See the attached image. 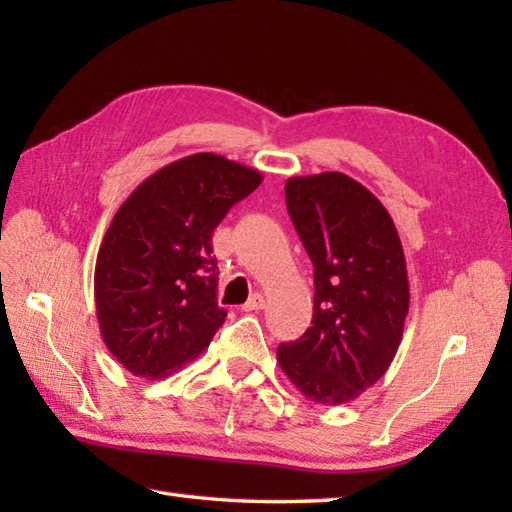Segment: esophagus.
Returning a JSON list of instances; mask_svg holds the SVG:
<instances>
[{"label":"esophagus","mask_w":512,"mask_h":512,"mask_svg":"<svg viewBox=\"0 0 512 512\" xmlns=\"http://www.w3.org/2000/svg\"><path fill=\"white\" fill-rule=\"evenodd\" d=\"M266 308V299L264 295H259V292H255V295H250V299L244 303L242 310L244 312H253V310H264Z\"/></svg>","instance_id":"1"}]
</instances>
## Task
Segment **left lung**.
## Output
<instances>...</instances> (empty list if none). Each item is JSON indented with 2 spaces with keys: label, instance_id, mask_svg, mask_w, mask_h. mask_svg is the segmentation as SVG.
<instances>
[{
  "label": "left lung",
  "instance_id": "1",
  "mask_svg": "<svg viewBox=\"0 0 512 512\" xmlns=\"http://www.w3.org/2000/svg\"><path fill=\"white\" fill-rule=\"evenodd\" d=\"M286 206L314 266L312 325L277 347L303 396L345 405L383 378L409 312L405 253L372 191L339 171L286 182Z\"/></svg>",
  "mask_w": 512,
  "mask_h": 512
}]
</instances>
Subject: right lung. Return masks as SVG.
<instances>
[{
    "mask_svg": "<svg viewBox=\"0 0 512 512\" xmlns=\"http://www.w3.org/2000/svg\"><path fill=\"white\" fill-rule=\"evenodd\" d=\"M262 173L215 154L158 169L116 211L94 268L107 350L134 376L156 380L209 347L226 319L217 306L211 235Z\"/></svg>",
    "mask_w": 512,
    "mask_h": 512,
    "instance_id": "1",
    "label": "right lung"
}]
</instances>
